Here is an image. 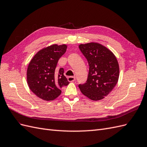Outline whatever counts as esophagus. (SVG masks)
<instances>
[{
    "instance_id": "esophagus-1",
    "label": "esophagus",
    "mask_w": 147,
    "mask_h": 147,
    "mask_svg": "<svg viewBox=\"0 0 147 147\" xmlns=\"http://www.w3.org/2000/svg\"><path fill=\"white\" fill-rule=\"evenodd\" d=\"M75 80H76V78H75V77H73V76L68 77V81L69 82H74V81H75Z\"/></svg>"
}]
</instances>
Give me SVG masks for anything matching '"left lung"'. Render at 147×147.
Masks as SVG:
<instances>
[{"label": "left lung", "mask_w": 147, "mask_h": 147, "mask_svg": "<svg viewBox=\"0 0 147 147\" xmlns=\"http://www.w3.org/2000/svg\"><path fill=\"white\" fill-rule=\"evenodd\" d=\"M89 66L87 79L78 87L89 98L97 101L103 99L113 89L118 82L119 64L110 50L95 42L79 45Z\"/></svg>", "instance_id": "left-lung-1"}]
</instances>
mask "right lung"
<instances>
[{"label":"right lung","mask_w":147,"mask_h":147,"mask_svg":"<svg viewBox=\"0 0 147 147\" xmlns=\"http://www.w3.org/2000/svg\"><path fill=\"white\" fill-rule=\"evenodd\" d=\"M65 44L52 45L37 52L29 63L27 82L29 89L37 97L46 101L53 100L61 89L69 82L64 76V69L57 68L58 60L66 52Z\"/></svg>","instance_id":"add662e5"}]
</instances>
